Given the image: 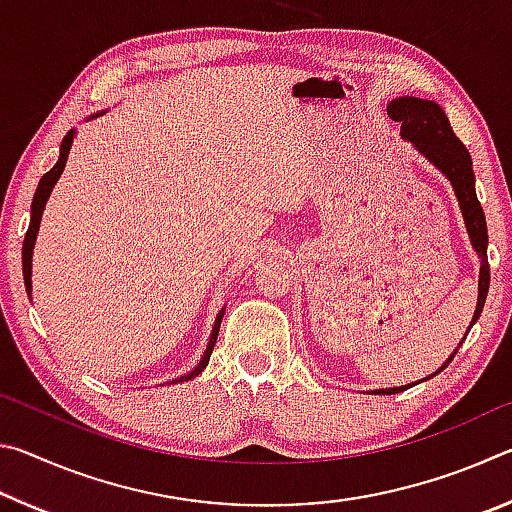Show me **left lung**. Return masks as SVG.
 <instances>
[{
    "label": "left lung",
    "mask_w": 512,
    "mask_h": 512,
    "mask_svg": "<svg viewBox=\"0 0 512 512\" xmlns=\"http://www.w3.org/2000/svg\"><path fill=\"white\" fill-rule=\"evenodd\" d=\"M386 110H388V117L400 121L402 124V128H400L402 140L411 142L413 149L418 151L424 160H429L433 167H436L449 180V183H452L458 207H461V212H463L467 235H470V244L474 248V253L481 259L479 298H476L472 323H470V327H467V332H470L472 325L481 316L485 298H488V287H490L488 228H485L483 207L479 203V198H476L472 158L463 146V142L454 135L445 110L440 108L436 101L418 99V97H400V99H393L391 103H388ZM458 348H461V343H458ZM458 348L452 352V357H449L443 366L433 372V375L424 377L422 381H427L431 377H436L438 372H443L449 366V361L454 359ZM411 386H415V384L395 386V388H379V391H370V393L395 395L400 391H406V388H411Z\"/></svg>",
    "instance_id": "1"
}]
</instances>
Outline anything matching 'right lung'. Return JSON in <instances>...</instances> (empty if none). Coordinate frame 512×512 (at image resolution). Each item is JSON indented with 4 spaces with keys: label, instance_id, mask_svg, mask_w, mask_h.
Segmentation results:
<instances>
[{
    "label": "right lung",
    "instance_id": "obj_1",
    "mask_svg": "<svg viewBox=\"0 0 512 512\" xmlns=\"http://www.w3.org/2000/svg\"><path fill=\"white\" fill-rule=\"evenodd\" d=\"M106 110H99L94 112V115L88 117L94 119L103 115ZM74 137H76V128H72L65 137L63 142H60V155H58V162L54 164V169H49L45 176L40 178L38 183V189H36V196H33V203H31V223H29V230H27V237H24V246H22V273H24V287H27V293L31 296V259H33V246H36V239H38V230H40V221H42V212H45V205L49 201V194L54 192V185L58 183L60 173H63L65 164H67V155H69V149H72L74 144ZM223 314H225V305L221 307L219 314H216L214 318V327H212V334H210V341H207L205 345V352L201 361L196 363V366L187 372V375H180L176 379H171L169 384H178V381H189L201 375V372L205 370L207 363H210V357H212V350L216 345V336H219V327H221V320H223Z\"/></svg>",
    "mask_w": 512,
    "mask_h": 512
}]
</instances>
